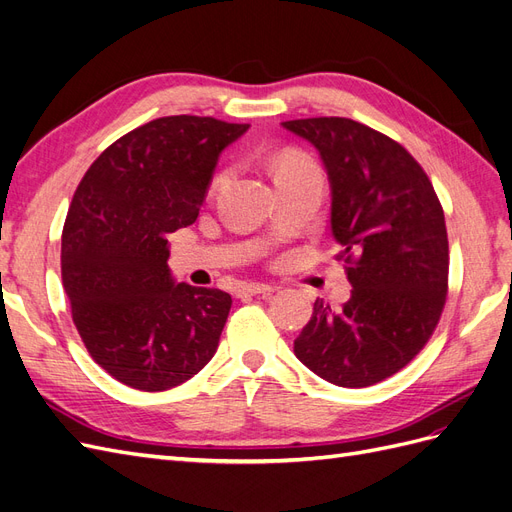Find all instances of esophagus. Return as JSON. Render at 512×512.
I'll list each match as a JSON object with an SVG mask.
<instances>
[{"mask_svg":"<svg viewBox=\"0 0 512 512\" xmlns=\"http://www.w3.org/2000/svg\"><path fill=\"white\" fill-rule=\"evenodd\" d=\"M275 288L271 284H243L237 294L243 299V297H256V294H271Z\"/></svg>","mask_w":512,"mask_h":512,"instance_id":"esophagus-1","label":"esophagus"}]
</instances>
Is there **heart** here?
I'll list each match as a JSON object with an SVG mask.
<instances>
[{"instance_id": "heart-1", "label": "heart", "mask_w": 512, "mask_h": 512, "mask_svg": "<svg viewBox=\"0 0 512 512\" xmlns=\"http://www.w3.org/2000/svg\"><path fill=\"white\" fill-rule=\"evenodd\" d=\"M273 170H275V181L277 183L322 177L318 164L312 158H309L307 153L297 151V149L282 151L280 156L275 158ZM228 179H230V168H220L209 183V194H215L218 190H222L224 185L228 183Z\"/></svg>"}]
</instances>
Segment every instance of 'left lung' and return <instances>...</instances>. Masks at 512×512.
Listing matches in <instances>:
<instances>
[{
  "mask_svg": "<svg viewBox=\"0 0 512 512\" xmlns=\"http://www.w3.org/2000/svg\"><path fill=\"white\" fill-rule=\"evenodd\" d=\"M282 126L312 143L327 168L337 258L352 284L337 312L316 299L294 354L322 380L363 389L406 367L442 316L444 211L421 164L393 138L346 117Z\"/></svg>",
  "mask_w": 512,
  "mask_h": 512,
  "instance_id": "8db88e82",
  "label": "left lung"
}]
</instances>
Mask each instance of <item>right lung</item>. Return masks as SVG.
<instances>
[{
  "instance_id": "obj_1",
  "label": "right lung",
  "mask_w": 512,
  "mask_h": 512,
  "mask_svg": "<svg viewBox=\"0 0 512 512\" xmlns=\"http://www.w3.org/2000/svg\"><path fill=\"white\" fill-rule=\"evenodd\" d=\"M247 128L153 119L104 149L74 192L61 235L72 320L91 359L132 389H173L218 350L230 294L177 284L168 235L196 222L220 153Z\"/></svg>"
}]
</instances>
